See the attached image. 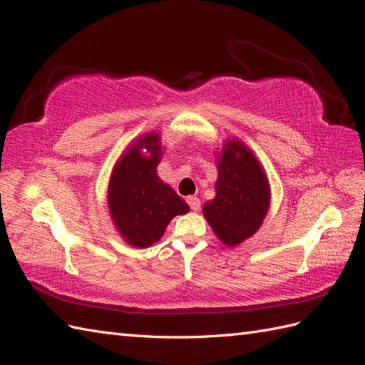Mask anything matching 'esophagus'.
Returning <instances> with one entry per match:
<instances>
[{
  "label": "esophagus",
  "instance_id": "esophagus-1",
  "mask_svg": "<svg viewBox=\"0 0 365 365\" xmlns=\"http://www.w3.org/2000/svg\"><path fill=\"white\" fill-rule=\"evenodd\" d=\"M187 204L190 205V208L193 210V212H197V210L201 208V201L197 200L196 196H189V197H187Z\"/></svg>",
  "mask_w": 365,
  "mask_h": 365
}]
</instances>
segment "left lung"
I'll return each mask as SVG.
<instances>
[{"label": "left lung", "mask_w": 365, "mask_h": 365, "mask_svg": "<svg viewBox=\"0 0 365 365\" xmlns=\"http://www.w3.org/2000/svg\"><path fill=\"white\" fill-rule=\"evenodd\" d=\"M216 196L202 213L227 247H236L260 228L268 213L269 182L254 153L239 140H227L217 157Z\"/></svg>", "instance_id": "left-lung-1"}]
</instances>
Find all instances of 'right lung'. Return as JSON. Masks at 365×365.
I'll list each match as a JSON object with an SVG mask.
<instances>
[{
    "label": "right lung",
    "instance_id": "1",
    "mask_svg": "<svg viewBox=\"0 0 365 365\" xmlns=\"http://www.w3.org/2000/svg\"><path fill=\"white\" fill-rule=\"evenodd\" d=\"M161 155L160 135L149 132L130 143L109 180L108 207L113 222L135 248L155 244L176 215L189 212L182 197L157 175Z\"/></svg>",
    "mask_w": 365,
    "mask_h": 365
}]
</instances>
